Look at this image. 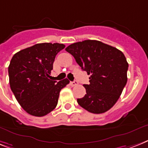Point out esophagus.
I'll return each instance as SVG.
<instances>
[{
	"label": "esophagus",
	"instance_id": "esophagus-1",
	"mask_svg": "<svg viewBox=\"0 0 148 148\" xmlns=\"http://www.w3.org/2000/svg\"><path fill=\"white\" fill-rule=\"evenodd\" d=\"M77 80H74V81H71V82H70V85L71 86H76V85H77Z\"/></svg>",
	"mask_w": 148,
	"mask_h": 148
}]
</instances>
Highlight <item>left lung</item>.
Segmentation results:
<instances>
[{
    "instance_id": "1",
    "label": "left lung",
    "mask_w": 148,
    "mask_h": 148,
    "mask_svg": "<svg viewBox=\"0 0 148 148\" xmlns=\"http://www.w3.org/2000/svg\"><path fill=\"white\" fill-rule=\"evenodd\" d=\"M82 70L90 74L84 84L86 94L78 104L90 112L103 113L113 106L127 83L128 64L124 54L115 47L97 40H84L68 45Z\"/></svg>"
}]
</instances>
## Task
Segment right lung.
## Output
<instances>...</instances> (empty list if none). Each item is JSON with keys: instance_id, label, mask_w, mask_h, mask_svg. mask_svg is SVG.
I'll use <instances>...</instances> for the list:
<instances>
[{"instance_id": "1", "label": "right lung", "mask_w": 148, "mask_h": 148, "mask_svg": "<svg viewBox=\"0 0 148 148\" xmlns=\"http://www.w3.org/2000/svg\"><path fill=\"white\" fill-rule=\"evenodd\" d=\"M65 45L39 43L18 51L8 67L10 89L21 107L32 116H44L58 104L61 90L69 84L49 78L55 56Z\"/></svg>"}]
</instances>
